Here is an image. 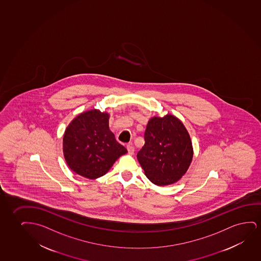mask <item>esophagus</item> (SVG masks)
<instances>
[{
    "instance_id": "34e87169",
    "label": "esophagus",
    "mask_w": 261,
    "mask_h": 261,
    "mask_svg": "<svg viewBox=\"0 0 261 261\" xmlns=\"http://www.w3.org/2000/svg\"><path fill=\"white\" fill-rule=\"evenodd\" d=\"M126 149L128 150V153L131 154V155L134 154V152H135V148H134L132 144H128V145L126 146Z\"/></svg>"
}]
</instances>
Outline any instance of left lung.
<instances>
[{"label": "left lung", "instance_id": "obj_1", "mask_svg": "<svg viewBox=\"0 0 261 261\" xmlns=\"http://www.w3.org/2000/svg\"><path fill=\"white\" fill-rule=\"evenodd\" d=\"M144 140L137 160L147 178L158 186L182 178L193 156L191 137L182 121L174 115L155 116L147 124Z\"/></svg>", "mask_w": 261, "mask_h": 261}]
</instances>
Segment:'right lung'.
Masks as SVG:
<instances>
[{"label":"right lung","instance_id":"obj_1","mask_svg":"<svg viewBox=\"0 0 261 261\" xmlns=\"http://www.w3.org/2000/svg\"><path fill=\"white\" fill-rule=\"evenodd\" d=\"M110 114L93 109L72 120L63 136V154L68 168L83 177L105 175L127 152L109 127Z\"/></svg>","mask_w":261,"mask_h":261}]
</instances>
